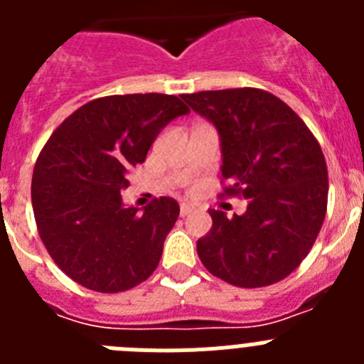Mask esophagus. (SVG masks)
<instances>
[{
  "mask_svg": "<svg viewBox=\"0 0 364 364\" xmlns=\"http://www.w3.org/2000/svg\"><path fill=\"white\" fill-rule=\"evenodd\" d=\"M193 210H195L193 205L182 204V205H180V217H188L189 213H193Z\"/></svg>",
  "mask_w": 364,
  "mask_h": 364,
  "instance_id": "1",
  "label": "esophagus"
}]
</instances>
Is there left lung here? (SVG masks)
Listing matches in <instances>:
<instances>
[{
	"label": "left lung",
	"mask_w": 364,
	"mask_h": 364,
	"mask_svg": "<svg viewBox=\"0 0 364 364\" xmlns=\"http://www.w3.org/2000/svg\"><path fill=\"white\" fill-rule=\"evenodd\" d=\"M213 122L222 146V197L247 200L244 215L210 210L198 239L205 269L239 288L275 284L310 253L328 204V169L297 112L255 87L182 95Z\"/></svg>",
	"instance_id": "8db88e82"
}]
</instances>
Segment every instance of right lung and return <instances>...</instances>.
<instances>
[{
    "instance_id": "obj_1",
    "label": "right lung",
    "mask_w": 364,
    "mask_h": 364,
    "mask_svg": "<svg viewBox=\"0 0 364 364\" xmlns=\"http://www.w3.org/2000/svg\"><path fill=\"white\" fill-rule=\"evenodd\" d=\"M189 107L173 95H112L67 117L50 134L32 173V210L49 255L74 282L100 294L131 290L151 277L180 208L160 197L124 208L131 166Z\"/></svg>"
}]
</instances>
